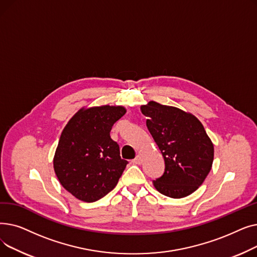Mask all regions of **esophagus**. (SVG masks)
I'll return each instance as SVG.
<instances>
[{
    "instance_id": "obj_1",
    "label": "esophagus",
    "mask_w": 257,
    "mask_h": 257,
    "mask_svg": "<svg viewBox=\"0 0 257 257\" xmlns=\"http://www.w3.org/2000/svg\"><path fill=\"white\" fill-rule=\"evenodd\" d=\"M143 163V156L141 154H138L136 156V158L133 159V164H137V165H141Z\"/></svg>"
}]
</instances>
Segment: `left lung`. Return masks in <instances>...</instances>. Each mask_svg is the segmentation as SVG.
I'll return each instance as SVG.
<instances>
[{
    "label": "left lung",
    "instance_id": "8db88e82",
    "mask_svg": "<svg viewBox=\"0 0 257 257\" xmlns=\"http://www.w3.org/2000/svg\"><path fill=\"white\" fill-rule=\"evenodd\" d=\"M141 111L166 164L163 176L153 180L154 187L174 199L190 196L212 167L214 148L203 125L191 112L154 101L142 105Z\"/></svg>",
    "mask_w": 257,
    "mask_h": 257
}]
</instances>
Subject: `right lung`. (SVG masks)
<instances>
[{
  "mask_svg": "<svg viewBox=\"0 0 257 257\" xmlns=\"http://www.w3.org/2000/svg\"><path fill=\"white\" fill-rule=\"evenodd\" d=\"M126 111L120 105L82 107L65 125L53 167L60 184L78 200L94 202L117 184L128 163L110 130Z\"/></svg>",
  "mask_w": 257,
  "mask_h": 257,
  "instance_id": "add662e5",
  "label": "right lung"
}]
</instances>
